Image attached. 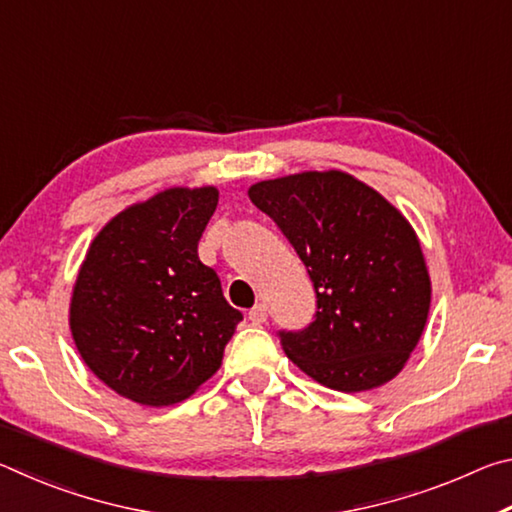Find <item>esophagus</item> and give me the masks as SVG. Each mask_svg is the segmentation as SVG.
<instances>
[{
	"mask_svg": "<svg viewBox=\"0 0 512 512\" xmlns=\"http://www.w3.org/2000/svg\"><path fill=\"white\" fill-rule=\"evenodd\" d=\"M266 318H268V309H266V305H255L253 309L248 311V320L253 325H262V323H266Z\"/></svg>",
	"mask_w": 512,
	"mask_h": 512,
	"instance_id": "obj_1",
	"label": "esophagus"
}]
</instances>
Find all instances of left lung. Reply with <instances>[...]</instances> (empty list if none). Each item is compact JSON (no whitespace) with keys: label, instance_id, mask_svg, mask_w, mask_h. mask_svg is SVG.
Returning a JSON list of instances; mask_svg holds the SVG:
<instances>
[{"label":"left lung","instance_id":"8db88e82","mask_svg":"<svg viewBox=\"0 0 512 512\" xmlns=\"http://www.w3.org/2000/svg\"><path fill=\"white\" fill-rule=\"evenodd\" d=\"M248 196L289 239L316 291L314 320L277 332L287 357L334 391L391 381L418 345L431 302L409 221L343 171L264 180Z\"/></svg>","mask_w":512,"mask_h":512}]
</instances>
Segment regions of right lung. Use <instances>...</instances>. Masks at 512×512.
Here are the masks:
<instances>
[{"label": "right lung", "mask_w": 512, "mask_h": 512, "mask_svg": "<svg viewBox=\"0 0 512 512\" xmlns=\"http://www.w3.org/2000/svg\"><path fill=\"white\" fill-rule=\"evenodd\" d=\"M216 203L214 187L167 189L117 214L92 241L69 325L88 368L121 397L176 404L221 366L244 316L198 259Z\"/></svg>", "instance_id": "add662e5"}]
</instances>
